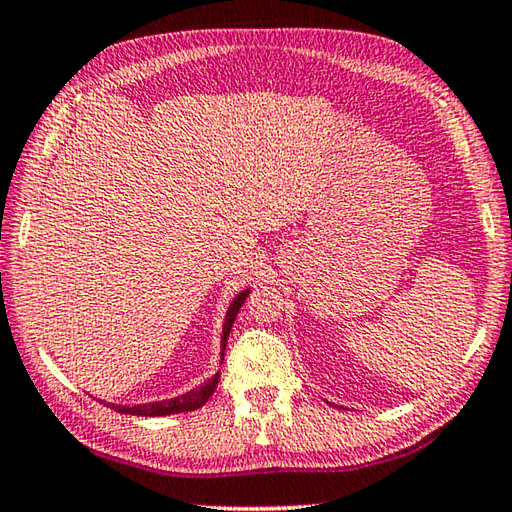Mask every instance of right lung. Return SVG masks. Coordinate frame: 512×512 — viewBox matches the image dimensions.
<instances>
[{"instance_id": "right-lung-1", "label": "right lung", "mask_w": 512, "mask_h": 512, "mask_svg": "<svg viewBox=\"0 0 512 512\" xmlns=\"http://www.w3.org/2000/svg\"><path fill=\"white\" fill-rule=\"evenodd\" d=\"M250 289H244L241 293H237L235 300L230 302L228 307V314H225V323H223V334H221V359L225 354V343H228V336H230V329L232 323H235V318L239 314L241 305H244L246 298H248ZM219 372L212 379H207L203 386L194 388V391H189L185 395H178V397H171V400H160V402H149V404H133V406H121V404H110V402H103L110 409H115L119 413H126V415H142V418H158V415H173V413H185V411H196L201 409V406L210 400L216 384H219Z\"/></svg>"}]
</instances>
